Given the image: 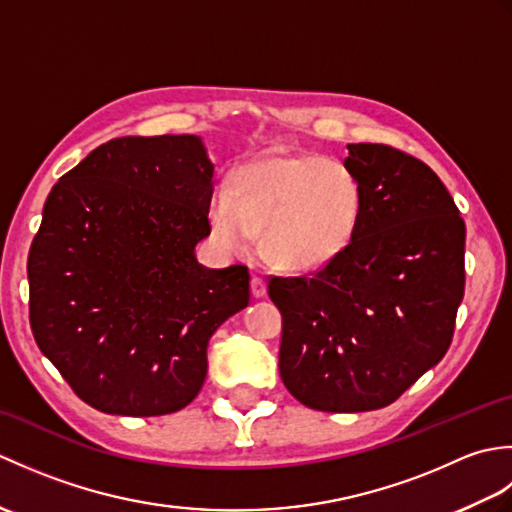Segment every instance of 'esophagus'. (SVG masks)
<instances>
[{"label": "esophagus", "instance_id": "1", "mask_svg": "<svg viewBox=\"0 0 512 512\" xmlns=\"http://www.w3.org/2000/svg\"><path fill=\"white\" fill-rule=\"evenodd\" d=\"M250 292H253V297H264L266 295V281L262 277H253L250 279Z\"/></svg>", "mask_w": 512, "mask_h": 512}]
</instances>
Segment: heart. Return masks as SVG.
<instances>
[{
  "label": "heart",
  "mask_w": 512,
  "mask_h": 512,
  "mask_svg": "<svg viewBox=\"0 0 512 512\" xmlns=\"http://www.w3.org/2000/svg\"><path fill=\"white\" fill-rule=\"evenodd\" d=\"M363 184L321 154H270L237 167L231 189L209 202L213 237L244 255L262 233L264 253L290 270H317L341 257L361 226Z\"/></svg>",
  "instance_id": "obj_1"
}]
</instances>
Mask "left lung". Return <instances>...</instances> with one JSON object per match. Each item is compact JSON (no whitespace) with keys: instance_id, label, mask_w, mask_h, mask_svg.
I'll use <instances>...</instances> for the list:
<instances>
[{"instance_id":"1","label":"left lung","mask_w":512,"mask_h":512,"mask_svg":"<svg viewBox=\"0 0 512 512\" xmlns=\"http://www.w3.org/2000/svg\"><path fill=\"white\" fill-rule=\"evenodd\" d=\"M347 149L365 195L354 242L314 273L268 277L281 380L332 413L387 407L436 365L466 279L464 220L436 173L389 145Z\"/></svg>"}]
</instances>
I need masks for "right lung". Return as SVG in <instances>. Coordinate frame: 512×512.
I'll return each instance as SVG.
<instances>
[{
  "mask_svg": "<svg viewBox=\"0 0 512 512\" xmlns=\"http://www.w3.org/2000/svg\"><path fill=\"white\" fill-rule=\"evenodd\" d=\"M202 140L123 136L54 184L28 253L30 328L90 407L165 416L198 396L213 332L248 306L246 266L211 270Z\"/></svg>",
  "mask_w": 512,
  "mask_h": 512,
  "instance_id": "1",
  "label": "right lung"
}]
</instances>
